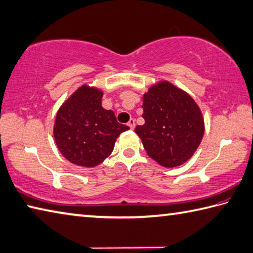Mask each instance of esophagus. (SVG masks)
I'll return each mask as SVG.
<instances>
[{
    "label": "esophagus",
    "mask_w": 253,
    "mask_h": 253,
    "mask_svg": "<svg viewBox=\"0 0 253 253\" xmlns=\"http://www.w3.org/2000/svg\"><path fill=\"white\" fill-rule=\"evenodd\" d=\"M127 126H128V127L131 128V130H133V128L135 127V121H134V119H131V120L127 122Z\"/></svg>",
    "instance_id": "obj_1"
}]
</instances>
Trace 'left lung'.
<instances>
[{
    "instance_id": "8db88e82",
    "label": "left lung",
    "mask_w": 253,
    "mask_h": 253,
    "mask_svg": "<svg viewBox=\"0 0 253 253\" xmlns=\"http://www.w3.org/2000/svg\"><path fill=\"white\" fill-rule=\"evenodd\" d=\"M145 123L135 127L147 155L164 168H176L194 155L203 140L204 117L196 101L161 80L143 94Z\"/></svg>"
}]
</instances>
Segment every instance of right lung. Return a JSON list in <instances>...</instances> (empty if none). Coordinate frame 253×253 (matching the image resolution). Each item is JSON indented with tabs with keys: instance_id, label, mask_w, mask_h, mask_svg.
Segmentation results:
<instances>
[{
	"instance_id": "add662e5",
	"label": "right lung",
	"mask_w": 253,
	"mask_h": 253,
	"mask_svg": "<svg viewBox=\"0 0 253 253\" xmlns=\"http://www.w3.org/2000/svg\"><path fill=\"white\" fill-rule=\"evenodd\" d=\"M103 92L83 84L65 100L56 114L54 139L70 163L94 168L110 156L116 141L127 126L119 123L112 110L102 108Z\"/></svg>"
}]
</instances>
